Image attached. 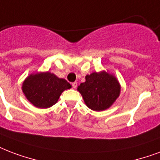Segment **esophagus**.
Segmentation results:
<instances>
[{
  "label": "esophagus",
  "instance_id": "1",
  "mask_svg": "<svg viewBox=\"0 0 160 160\" xmlns=\"http://www.w3.org/2000/svg\"><path fill=\"white\" fill-rule=\"evenodd\" d=\"M77 82H73L72 83V87H73V88H76V87H77Z\"/></svg>",
  "mask_w": 160,
  "mask_h": 160
}]
</instances>
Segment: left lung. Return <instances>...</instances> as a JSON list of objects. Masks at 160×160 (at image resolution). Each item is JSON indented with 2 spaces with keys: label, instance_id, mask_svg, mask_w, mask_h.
<instances>
[{
  "label": "left lung",
  "instance_id": "obj_1",
  "mask_svg": "<svg viewBox=\"0 0 160 160\" xmlns=\"http://www.w3.org/2000/svg\"><path fill=\"white\" fill-rule=\"evenodd\" d=\"M120 85L114 76L106 72H94L86 75L78 91L86 106L93 111H103L110 107L120 94Z\"/></svg>",
  "mask_w": 160,
  "mask_h": 160
}]
</instances>
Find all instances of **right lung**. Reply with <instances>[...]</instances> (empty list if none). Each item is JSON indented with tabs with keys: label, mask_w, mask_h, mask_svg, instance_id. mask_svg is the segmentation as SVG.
<instances>
[{
	"label": "right lung",
	"mask_w": 160,
	"mask_h": 160,
	"mask_svg": "<svg viewBox=\"0 0 160 160\" xmlns=\"http://www.w3.org/2000/svg\"><path fill=\"white\" fill-rule=\"evenodd\" d=\"M71 85L49 72L32 75L23 82L22 91L32 104L38 108H48L58 102L61 93Z\"/></svg>",
	"instance_id": "right-lung-1"
}]
</instances>
